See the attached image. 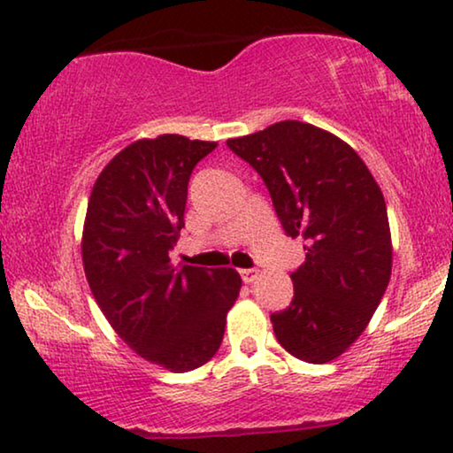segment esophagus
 <instances>
[{
	"label": "esophagus",
	"mask_w": 453,
	"mask_h": 453,
	"mask_svg": "<svg viewBox=\"0 0 453 453\" xmlns=\"http://www.w3.org/2000/svg\"><path fill=\"white\" fill-rule=\"evenodd\" d=\"M241 278L245 284H251L257 278V270H241Z\"/></svg>",
	"instance_id": "obj_1"
}]
</instances>
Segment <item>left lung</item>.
Wrapping results in <instances>:
<instances>
[{
  "label": "left lung",
  "instance_id": "left-lung-1",
  "mask_svg": "<svg viewBox=\"0 0 453 453\" xmlns=\"http://www.w3.org/2000/svg\"><path fill=\"white\" fill-rule=\"evenodd\" d=\"M226 144L262 175L287 234L305 239L293 303L270 318L278 342L330 363L365 332L392 276L380 185L344 140L311 123L278 121Z\"/></svg>",
  "mask_w": 453,
  "mask_h": 453
}]
</instances>
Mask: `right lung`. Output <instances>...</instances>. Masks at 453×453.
I'll list each match as a JSON object with an SVG mask.
<instances>
[{"label":"right lung","instance_id":"1","mask_svg":"<svg viewBox=\"0 0 453 453\" xmlns=\"http://www.w3.org/2000/svg\"><path fill=\"white\" fill-rule=\"evenodd\" d=\"M219 142L179 134L142 138L96 177L82 231V264L111 327L146 361L197 369L220 349L241 276L233 268H173L194 166Z\"/></svg>","mask_w":453,"mask_h":453}]
</instances>
